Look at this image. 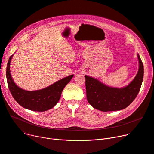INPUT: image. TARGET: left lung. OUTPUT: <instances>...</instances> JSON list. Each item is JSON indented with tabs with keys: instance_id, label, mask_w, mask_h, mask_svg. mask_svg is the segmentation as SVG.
Returning a JSON list of instances; mask_svg holds the SVG:
<instances>
[{
	"instance_id": "left-lung-1",
	"label": "left lung",
	"mask_w": 154,
	"mask_h": 154,
	"mask_svg": "<svg viewBox=\"0 0 154 154\" xmlns=\"http://www.w3.org/2000/svg\"><path fill=\"white\" fill-rule=\"evenodd\" d=\"M139 68L136 76L123 88L105 85L96 79L85 75L87 98L94 108L102 111L121 110L128 107L137 97L144 77V66L137 54Z\"/></svg>"
}]
</instances>
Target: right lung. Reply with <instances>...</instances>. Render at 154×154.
<instances>
[{"instance_id": "right-lung-1", "label": "right lung", "mask_w": 154, "mask_h": 154, "mask_svg": "<svg viewBox=\"0 0 154 154\" xmlns=\"http://www.w3.org/2000/svg\"><path fill=\"white\" fill-rule=\"evenodd\" d=\"M14 54L8 59L6 76L8 88L14 99L22 107L34 111H45L53 108L58 103L63 89L74 75L64 77L42 90L35 91L23 90L15 84L10 74V66Z\"/></svg>"}]
</instances>
